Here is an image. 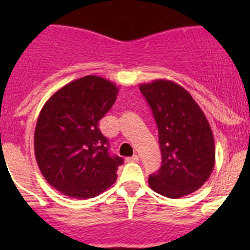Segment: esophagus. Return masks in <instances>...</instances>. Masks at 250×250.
Here are the masks:
<instances>
[{
    "mask_svg": "<svg viewBox=\"0 0 250 250\" xmlns=\"http://www.w3.org/2000/svg\"><path fill=\"white\" fill-rule=\"evenodd\" d=\"M126 161L127 163H136V161H139V156L132 155V156H130V158H126Z\"/></svg>",
    "mask_w": 250,
    "mask_h": 250,
    "instance_id": "1",
    "label": "esophagus"
}]
</instances>
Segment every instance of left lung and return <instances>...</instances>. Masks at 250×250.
I'll return each mask as SVG.
<instances>
[{
    "label": "left lung",
    "instance_id": "8db88e82",
    "mask_svg": "<svg viewBox=\"0 0 250 250\" xmlns=\"http://www.w3.org/2000/svg\"><path fill=\"white\" fill-rule=\"evenodd\" d=\"M159 131L161 167L149 176L152 190L171 199L196 191L215 164L211 127L191 95L178 83L155 80L139 86Z\"/></svg>",
    "mask_w": 250,
    "mask_h": 250
}]
</instances>
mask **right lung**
<instances>
[{
	"label": "right lung",
	"instance_id": "obj_1",
	"mask_svg": "<svg viewBox=\"0 0 250 250\" xmlns=\"http://www.w3.org/2000/svg\"><path fill=\"white\" fill-rule=\"evenodd\" d=\"M119 89L87 75L57 90L43 105L35 129V156L46 182L76 199L94 198L116 182L124 163L109 154L99 121L114 105Z\"/></svg>",
	"mask_w": 250,
	"mask_h": 250
}]
</instances>
